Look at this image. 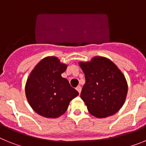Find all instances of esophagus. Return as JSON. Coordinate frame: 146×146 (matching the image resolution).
<instances>
[{
    "label": "esophagus",
    "mask_w": 146,
    "mask_h": 146,
    "mask_svg": "<svg viewBox=\"0 0 146 146\" xmlns=\"http://www.w3.org/2000/svg\"><path fill=\"white\" fill-rule=\"evenodd\" d=\"M76 89H77V91L79 92V94H80L81 92V90H82V88H81V86H77V88H76Z\"/></svg>",
    "instance_id": "34e87169"
}]
</instances>
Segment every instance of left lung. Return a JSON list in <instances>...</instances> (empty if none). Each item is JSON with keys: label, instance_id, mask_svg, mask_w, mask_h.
<instances>
[{"label": "left lung", "instance_id": "left-lung-1", "mask_svg": "<svg viewBox=\"0 0 146 146\" xmlns=\"http://www.w3.org/2000/svg\"><path fill=\"white\" fill-rule=\"evenodd\" d=\"M86 77L80 94L89 113L96 118L113 115L126 100L128 86L123 73L110 60L94 57L79 64Z\"/></svg>", "mask_w": 146, "mask_h": 146}]
</instances>
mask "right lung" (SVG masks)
Listing matches in <instances>:
<instances>
[{
  "label": "right lung",
  "mask_w": 146,
  "mask_h": 146,
  "mask_svg": "<svg viewBox=\"0 0 146 146\" xmlns=\"http://www.w3.org/2000/svg\"><path fill=\"white\" fill-rule=\"evenodd\" d=\"M67 66L56 57L42 59L31 72L25 95L36 113L46 118H58L66 111L69 102L79 95L68 80L61 77Z\"/></svg>",
  "instance_id": "add662e5"
}]
</instances>
